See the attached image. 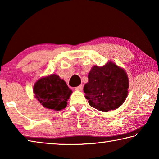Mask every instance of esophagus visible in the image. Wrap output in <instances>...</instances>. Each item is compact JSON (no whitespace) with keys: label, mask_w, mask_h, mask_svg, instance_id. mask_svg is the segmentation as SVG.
Returning <instances> with one entry per match:
<instances>
[{"label":"esophagus","mask_w":159,"mask_h":159,"mask_svg":"<svg viewBox=\"0 0 159 159\" xmlns=\"http://www.w3.org/2000/svg\"><path fill=\"white\" fill-rule=\"evenodd\" d=\"M83 85H79L78 87H76L75 88H74V89H75L76 91H82L83 90Z\"/></svg>","instance_id":"esophagus-1"}]
</instances>
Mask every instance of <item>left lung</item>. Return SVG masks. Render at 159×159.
<instances>
[{
	"mask_svg": "<svg viewBox=\"0 0 159 159\" xmlns=\"http://www.w3.org/2000/svg\"><path fill=\"white\" fill-rule=\"evenodd\" d=\"M88 80L83 91L94 109L108 112L119 108L126 100L129 87L127 74L112 61L102 67L93 66Z\"/></svg>",
	"mask_w": 159,
	"mask_h": 159,
	"instance_id": "1",
	"label": "left lung"
}]
</instances>
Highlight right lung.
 <instances>
[{"label":"right lung","mask_w":159,"mask_h":159,"mask_svg":"<svg viewBox=\"0 0 159 159\" xmlns=\"http://www.w3.org/2000/svg\"><path fill=\"white\" fill-rule=\"evenodd\" d=\"M35 98L48 109L61 111L65 109L72 91L57 74L42 77L33 87Z\"/></svg>","instance_id":"right-lung-1"}]
</instances>
